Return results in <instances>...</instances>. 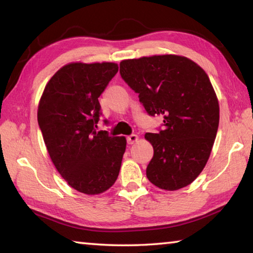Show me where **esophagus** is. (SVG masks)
I'll list each match as a JSON object with an SVG mask.
<instances>
[{
	"label": "esophagus",
	"instance_id": "obj_1",
	"mask_svg": "<svg viewBox=\"0 0 253 253\" xmlns=\"http://www.w3.org/2000/svg\"><path fill=\"white\" fill-rule=\"evenodd\" d=\"M137 139H139V137H137V135H136V134H131V135H128V136L126 137L127 144H133V143L137 141Z\"/></svg>",
	"mask_w": 253,
	"mask_h": 253
}]
</instances>
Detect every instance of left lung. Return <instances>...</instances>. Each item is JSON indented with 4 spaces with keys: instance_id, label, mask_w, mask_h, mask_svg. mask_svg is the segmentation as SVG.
<instances>
[{
    "instance_id": "1",
    "label": "left lung",
    "mask_w": 253,
    "mask_h": 253,
    "mask_svg": "<svg viewBox=\"0 0 253 253\" xmlns=\"http://www.w3.org/2000/svg\"><path fill=\"white\" fill-rule=\"evenodd\" d=\"M120 75L149 116L163 117L162 128L145 134L154 150L146 177L166 190L193 183L207 163L219 125L207 74L186 57L161 55L122 60Z\"/></svg>"
}]
</instances>
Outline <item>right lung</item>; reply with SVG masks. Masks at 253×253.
<instances>
[{
	"instance_id": "add662e5",
	"label": "right lung",
	"mask_w": 253,
	"mask_h": 253,
	"mask_svg": "<svg viewBox=\"0 0 253 253\" xmlns=\"http://www.w3.org/2000/svg\"><path fill=\"white\" fill-rule=\"evenodd\" d=\"M118 69L113 63L66 65L46 84L38 106V126L52 163L80 193L106 192L120 171L126 137L96 130L102 114L98 98Z\"/></svg>"
}]
</instances>
